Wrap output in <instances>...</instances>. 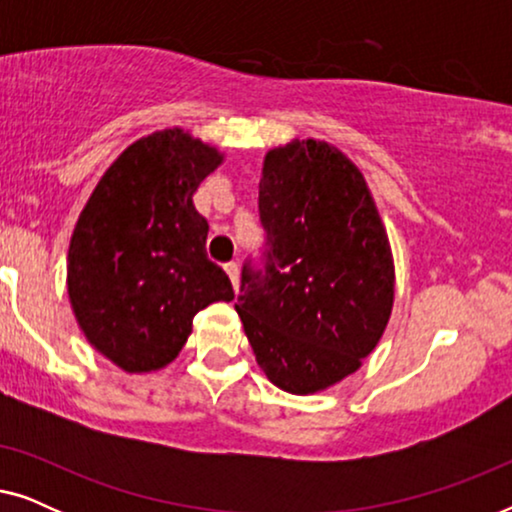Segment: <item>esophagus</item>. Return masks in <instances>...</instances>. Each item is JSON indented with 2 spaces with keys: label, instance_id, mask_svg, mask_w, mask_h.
<instances>
[{
  "label": "esophagus",
  "instance_id": "1",
  "mask_svg": "<svg viewBox=\"0 0 512 512\" xmlns=\"http://www.w3.org/2000/svg\"><path fill=\"white\" fill-rule=\"evenodd\" d=\"M223 268H226V275L233 282V289L240 291V268H237V263H226Z\"/></svg>",
  "mask_w": 512,
  "mask_h": 512
}]
</instances>
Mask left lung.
<instances>
[{
    "mask_svg": "<svg viewBox=\"0 0 512 512\" xmlns=\"http://www.w3.org/2000/svg\"><path fill=\"white\" fill-rule=\"evenodd\" d=\"M258 212L265 265H244L235 310L268 380L317 394L356 373L389 324L387 230L359 167L321 139L265 153Z\"/></svg>",
    "mask_w": 512,
    "mask_h": 512,
    "instance_id": "1",
    "label": "left lung"
}]
</instances>
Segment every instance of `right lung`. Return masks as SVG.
Instances as JSON below:
<instances>
[{
    "label": "right lung",
    "instance_id": "obj_1",
    "mask_svg": "<svg viewBox=\"0 0 512 512\" xmlns=\"http://www.w3.org/2000/svg\"><path fill=\"white\" fill-rule=\"evenodd\" d=\"M223 153L181 128L130 144L97 181L67 254V293L86 340L125 373L177 359L193 317L233 284L207 258L193 193Z\"/></svg>",
    "mask_w": 512,
    "mask_h": 512
}]
</instances>
